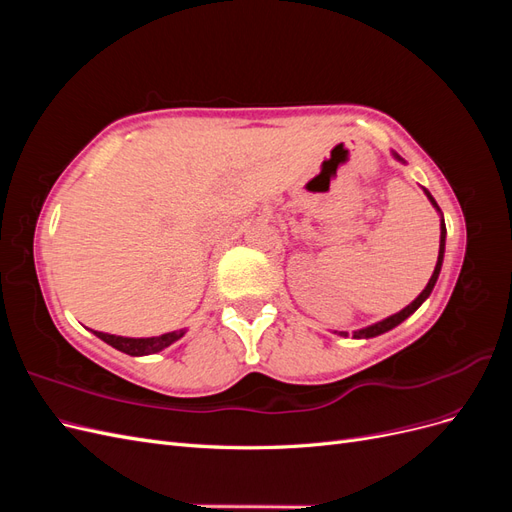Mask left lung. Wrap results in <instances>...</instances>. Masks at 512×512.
I'll return each instance as SVG.
<instances>
[{
  "label": "left lung",
  "mask_w": 512,
  "mask_h": 512,
  "mask_svg": "<svg viewBox=\"0 0 512 512\" xmlns=\"http://www.w3.org/2000/svg\"><path fill=\"white\" fill-rule=\"evenodd\" d=\"M393 156L397 158V160H401L397 153H393ZM404 162V160H401ZM425 194H427V198H429V203L436 207L438 211H440V207H438V203L436 200H433V196L425 190ZM444 243H446V226H444V220L440 222V252H438V262H436V269H433V273H431V280L427 282V286H425V290L418 294V297L408 305V307H404L401 309V312H397V314H393V316H389V318H384L382 322H376V324H371V327H365V329H361V331H354V337L356 339H361V337H376V335H382V333H386V331H391L393 327H397V324H401L404 322L410 314H414L418 307L423 305V301L429 297L431 294V290H433V286H436V282H438V275H440V269H442V260H444ZM339 335H348V333H339Z\"/></svg>",
  "instance_id": "obj_1"
}]
</instances>
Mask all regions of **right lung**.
Masks as SVG:
<instances>
[{"label":"right lung","mask_w":512,"mask_h":512,"mask_svg":"<svg viewBox=\"0 0 512 512\" xmlns=\"http://www.w3.org/2000/svg\"><path fill=\"white\" fill-rule=\"evenodd\" d=\"M102 342H106L108 346H113L121 352H126L130 356H143V354H153L160 352L166 346H170L173 342H177L179 337H183V329L181 331H173V333H164L158 337H121V335H111V333H100L94 331Z\"/></svg>","instance_id":"add662e5"}]
</instances>
